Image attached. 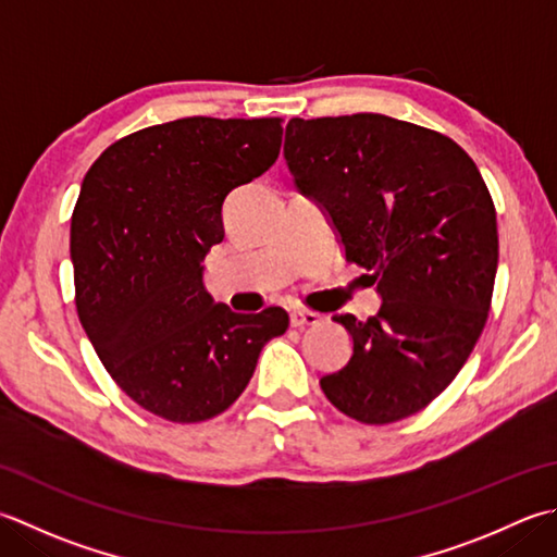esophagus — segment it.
Instances as JSON below:
<instances>
[{"instance_id": "obj_1", "label": "esophagus", "mask_w": 557, "mask_h": 557, "mask_svg": "<svg viewBox=\"0 0 557 557\" xmlns=\"http://www.w3.org/2000/svg\"><path fill=\"white\" fill-rule=\"evenodd\" d=\"M319 321H321V315H319V313H313V311L294 309V311L289 313V323H292V329H307V325H315Z\"/></svg>"}]
</instances>
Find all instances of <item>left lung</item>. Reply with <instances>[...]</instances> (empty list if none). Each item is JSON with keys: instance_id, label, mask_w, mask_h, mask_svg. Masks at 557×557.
I'll return each mask as SVG.
<instances>
[{"instance_id": "obj_1", "label": "left lung", "mask_w": 557, "mask_h": 557, "mask_svg": "<svg viewBox=\"0 0 557 557\" xmlns=\"http://www.w3.org/2000/svg\"><path fill=\"white\" fill-rule=\"evenodd\" d=\"M285 161L381 297L367 321L335 315L352 357L321 379L325 398L367 424L416 416L461 372L487 321L497 216L481 171L446 135L379 113L292 117Z\"/></svg>"}]
</instances>
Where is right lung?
<instances>
[{
	"label": "right lung",
	"mask_w": 557,
	"mask_h": 557,
	"mask_svg": "<svg viewBox=\"0 0 557 557\" xmlns=\"http://www.w3.org/2000/svg\"><path fill=\"white\" fill-rule=\"evenodd\" d=\"M280 117H181L108 147L72 212L76 313L115 384L154 416L202 422L244 394L280 307L214 304L202 260L226 195L275 163Z\"/></svg>",
	"instance_id": "1"
}]
</instances>
